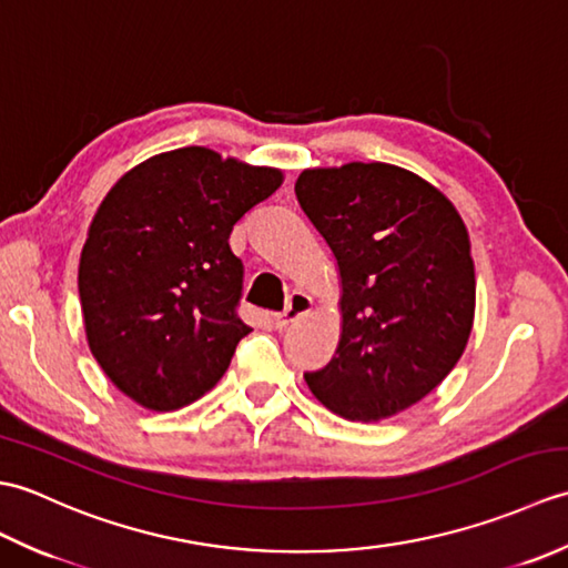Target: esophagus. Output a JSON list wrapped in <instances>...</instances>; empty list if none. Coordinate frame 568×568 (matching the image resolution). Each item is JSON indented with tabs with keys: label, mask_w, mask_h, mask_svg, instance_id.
I'll use <instances>...</instances> for the list:
<instances>
[{
	"label": "esophagus",
	"mask_w": 568,
	"mask_h": 568,
	"mask_svg": "<svg viewBox=\"0 0 568 568\" xmlns=\"http://www.w3.org/2000/svg\"><path fill=\"white\" fill-rule=\"evenodd\" d=\"M310 310H312V297H307L305 293H293L291 300H287V307L283 312H277V315H273L275 329H285L287 324H293L295 320L307 315Z\"/></svg>",
	"instance_id": "esophagus-1"
}]
</instances>
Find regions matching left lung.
I'll list each match as a JSON object with an SVG mask.
<instances>
[{"mask_svg": "<svg viewBox=\"0 0 568 568\" xmlns=\"http://www.w3.org/2000/svg\"><path fill=\"white\" fill-rule=\"evenodd\" d=\"M295 195L342 275V339L305 373L332 413H403L449 376L476 310L468 232L427 180L388 163L303 171Z\"/></svg>", "mask_w": 568, "mask_h": 568, "instance_id": "obj_1", "label": "left lung"}]
</instances>
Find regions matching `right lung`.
<instances>
[{"mask_svg": "<svg viewBox=\"0 0 568 568\" xmlns=\"http://www.w3.org/2000/svg\"><path fill=\"white\" fill-rule=\"evenodd\" d=\"M281 183L275 168L187 146L143 161L104 197L78 291L90 352L131 400L171 413L224 376L251 332L229 234Z\"/></svg>", "mask_w": 568, "mask_h": 568, "instance_id": "right-lung-1", "label": "right lung"}]
</instances>
